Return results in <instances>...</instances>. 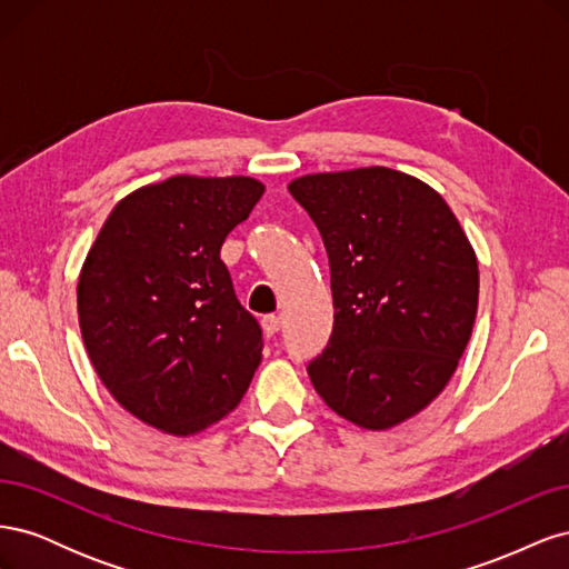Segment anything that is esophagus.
Listing matches in <instances>:
<instances>
[{
  "label": "esophagus",
  "instance_id": "1",
  "mask_svg": "<svg viewBox=\"0 0 569 569\" xmlns=\"http://www.w3.org/2000/svg\"><path fill=\"white\" fill-rule=\"evenodd\" d=\"M263 332L266 337H274L280 332V318L278 316H266L263 318Z\"/></svg>",
  "mask_w": 569,
  "mask_h": 569
}]
</instances>
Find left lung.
Returning a JSON list of instances; mask_svg holds the SVG:
<instances>
[{
	"label": "left lung",
	"instance_id": "obj_1",
	"mask_svg": "<svg viewBox=\"0 0 569 569\" xmlns=\"http://www.w3.org/2000/svg\"><path fill=\"white\" fill-rule=\"evenodd\" d=\"M330 258L335 327L308 377L337 416L389 429L432 403L468 347L479 299L472 244L449 203L372 166L289 184Z\"/></svg>",
	"mask_w": 569,
	"mask_h": 569
}]
</instances>
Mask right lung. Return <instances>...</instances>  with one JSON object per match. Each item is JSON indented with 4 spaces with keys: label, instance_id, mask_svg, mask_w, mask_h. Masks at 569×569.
I'll use <instances>...</instances> for the list:
<instances>
[{
    "label": "right lung",
    "instance_id": "1",
    "mask_svg": "<svg viewBox=\"0 0 569 569\" xmlns=\"http://www.w3.org/2000/svg\"><path fill=\"white\" fill-rule=\"evenodd\" d=\"M263 192L244 176L147 184L116 203L84 258V349L113 399L161 432L197 435L226 418L261 363V325L220 247Z\"/></svg>",
    "mask_w": 569,
    "mask_h": 569
}]
</instances>
